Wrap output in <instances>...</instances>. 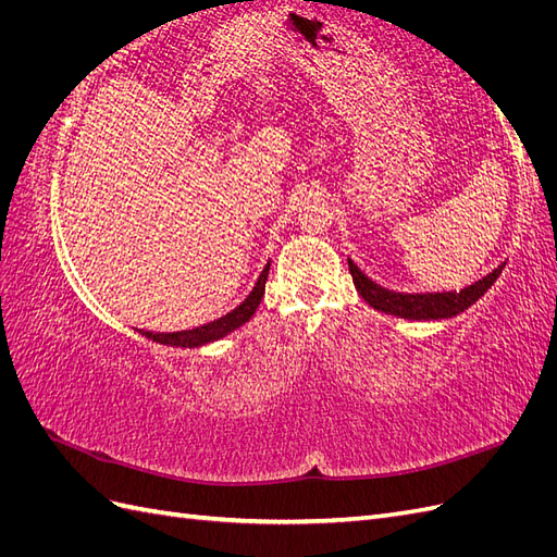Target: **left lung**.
<instances>
[{
    "label": "left lung",
    "mask_w": 557,
    "mask_h": 557,
    "mask_svg": "<svg viewBox=\"0 0 557 557\" xmlns=\"http://www.w3.org/2000/svg\"><path fill=\"white\" fill-rule=\"evenodd\" d=\"M348 269L358 293L374 309L391 315L409 318V320H440V318L458 315L467 307L474 305L476 299H481L487 293V288H491V285L499 278L504 264H499L493 274H487L485 278L476 281L474 285H469V288L460 293H428V295H404V293L385 290L372 278H367L352 260H348Z\"/></svg>",
    "instance_id": "8db88e82"
}]
</instances>
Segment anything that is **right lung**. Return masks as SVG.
<instances>
[{
	"instance_id": "obj_1",
	"label": "right lung",
	"mask_w": 557,
	"mask_h": 557,
	"mask_svg": "<svg viewBox=\"0 0 557 557\" xmlns=\"http://www.w3.org/2000/svg\"><path fill=\"white\" fill-rule=\"evenodd\" d=\"M267 276H269V264L262 269V274L256 283V288H252V293L244 299V305H239L234 311H230L227 315L213 320V323H207L201 327H195V330H183V332H172V334H160V332H146V330H139L144 336H148V339H153L158 344H164V346H181V348H195V346H205L209 342H215L221 339V336L230 334L232 330L242 327L244 323H248V320L252 318V313H256V309L260 307L262 301V295H264V285H267Z\"/></svg>"
}]
</instances>
